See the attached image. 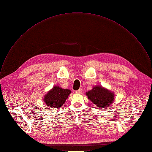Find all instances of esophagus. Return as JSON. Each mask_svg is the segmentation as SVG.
<instances>
[{"label": "esophagus", "mask_w": 152, "mask_h": 152, "mask_svg": "<svg viewBox=\"0 0 152 152\" xmlns=\"http://www.w3.org/2000/svg\"><path fill=\"white\" fill-rule=\"evenodd\" d=\"M81 92H82V88H79L78 90H76V91H75V92H76L77 94H81Z\"/></svg>", "instance_id": "esophagus-1"}]
</instances>
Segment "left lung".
<instances>
[{
    "label": "left lung",
    "instance_id": "obj_1",
    "mask_svg": "<svg viewBox=\"0 0 152 152\" xmlns=\"http://www.w3.org/2000/svg\"><path fill=\"white\" fill-rule=\"evenodd\" d=\"M88 98L99 108L105 109L112 103L114 94L101 86L94 87L86 93Z\"/></svg>",
    "mask_w": 152,
    "mask_h": 152
}]
</instances>
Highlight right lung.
<instances>
[{"label": "right lung", "instance_id": "1", "mask_svg": "<svg viewBox=\"0 0 152 152\" xmlns=\"http://www.w3.org/2000/svg\"><path fill=\"white\" fill-rule=\"evenodd\" d=\"M71 92V91L69 89L54 86L44 96V102L46 105L51 108H60L65 102Z\"/></svg>", "mask_w": 152, "mask_h": 152}]
</instances>
